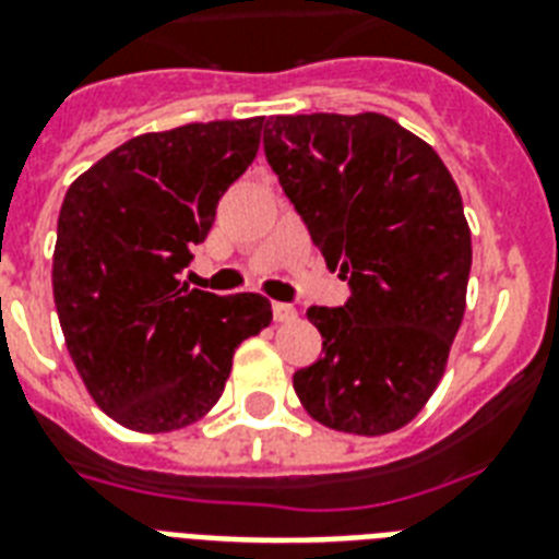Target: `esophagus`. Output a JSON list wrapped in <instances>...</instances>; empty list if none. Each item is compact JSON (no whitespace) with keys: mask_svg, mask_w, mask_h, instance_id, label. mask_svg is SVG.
<instances>
[{"mask_svg":"<svg viewBox=\"0 0 559 559\" xmlns=\"http://www.w3.org/2000/svg\"><path fill=\"white\" fill-rule=\"evenodd\" d=\"M296 316L298 310L293 305H284V301H275V305H272V319H275V322H293Z\"/></svg>","mask_w":559,"mask_h":559,"instance_id":"obj_1","label":"esophagus"}]
</instances>
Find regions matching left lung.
<instances>
[{
	"instance_id": "left-lung-1",
	"label": "left lung",
	"mask_w": 559,
	"mask_h": 559,
	"mask_svg": "<svg viewBox=\"0 0 559 559\" xmlns=\"http://www.w3.org/2000/svg\"><path fill=\"white\" fill-rule=\"evenodd\" d=\"M263 153L350 296L310 307L322 357L293 373L307 415L354 435L432 397L467 301L469 226L441 156L380 112L272 116Z\"/></svg>"
}]
</instances>
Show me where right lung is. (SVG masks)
<instances>
[{
  "label": "right lung",
  "mask_w": 559,
  "mask_h": 559,
  "mask_svg": "<svg viewBox=\"0 0 559 559\" xmlns=\"http://www.w3.org/2000/svg\"><path fill=\"white\" fill-rule=\"evenodd\" d=\"M261 130L263 118H243L135 135L66 191L57 319L92 400L127 429L200 420L226 389L237 345L272 322L258 293L214 296L179 281Z\"/></svg>",
  "instance_id": "obj_1"
}]
</instances>
